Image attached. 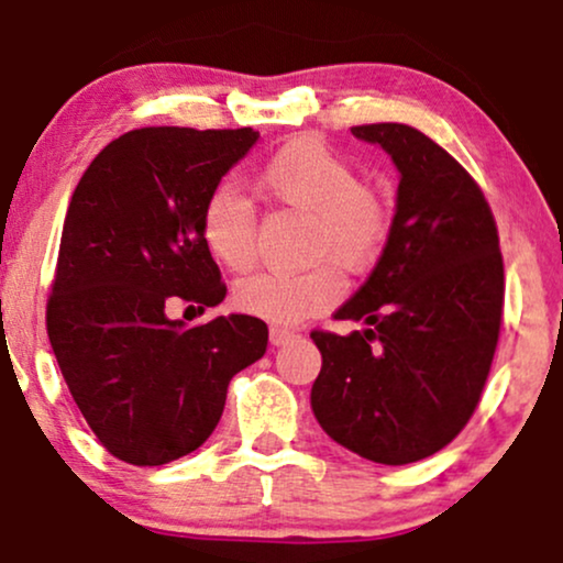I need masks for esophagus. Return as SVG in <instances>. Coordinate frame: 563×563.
<instances>
[{
  "mask_svg": "<svg viewBox=\"0 0 563 563\" xmlns=\"http://www.w3.org/2000/svg\"><path fill=\"white\" fill-rule=\"evenodd\" d=\"M290 339H296V333H294V331H288V328H280V325H273V328H269V341H273L275 346L288 344Z\"/></svg>",
  "mask_w": 563,
  "mask_h": 563,
  "instance_id": "obj_1",
  "label": "esophagus"
}]
</instances>
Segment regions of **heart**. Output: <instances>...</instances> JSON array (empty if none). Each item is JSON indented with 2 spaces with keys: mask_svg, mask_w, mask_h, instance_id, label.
<instances>
[{
  "mask_svg": "<svg viewBox=\"0 0 563 563\" xmlns=\"http://www.w3.org/2000/svg\"><path fill=\"white\" fill-rule=\"evenodd\" d=\"M256 190L307 214V249L349 275L371 269L391 235V206L384 192L360 183L344 156L320 140L296 137L277 147L256 174ZM200 241L211 260L230 273L256 262V217L249 200L217 187L200 206ZM331 262L301 273H260L232 290V303L269 322H299L339 301L344 283Z\"/></svg>",
  "mask_w": 563,
  "mask_h": 563,
  "instance_id": "heart-1",
  "label": "heart"
}]
</instances>
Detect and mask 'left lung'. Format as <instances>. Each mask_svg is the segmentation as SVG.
<instances>
[{
  "label": "left lung",
  "mask_w": 563,
  "mask_h": 563,
  "mask_svg": "<svg viewBox=\"0 0 563 563\" xmlns=\"http://www.w3.org/2000/svg\"><path fill=\"white\" fill-rule=\"evenodd\" d=\"M402 177L384 254L335 320L312 331L322 354L312 410L325 434L373 463L423 461L466 429L500 339L506 275L497 224L476 179L416 126H352Z\"/></svg>",
  "instance_id": "8db88e82"
}]
</instances>
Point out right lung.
Instances as JSON below:
<instances>
[{
  "label": "right lung",
  "instance_id": "right-lung-1",
  "mask_svg": "<svg viewBox=\"0 0 563 563\" xmlns=\"http://www.w3.org/2000/svg\"><path fill=\"white\" fill-rule=\"evenodd\" d=\"M260 132L142 126L102 147L68 203L47 299V335L97 442L132 466L198 450L222 418L232 376L262 357L249 314L185 328L228 294L200 241L203 200Z\"/></svg>",
  "mask_w": 563,
  "mask_h": 563
}]
</instances>
